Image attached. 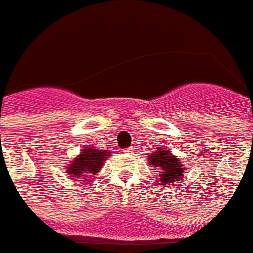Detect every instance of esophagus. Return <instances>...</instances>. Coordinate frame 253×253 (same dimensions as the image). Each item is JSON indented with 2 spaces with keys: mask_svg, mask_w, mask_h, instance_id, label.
<instances>
[{
  "mask_svg": "<svg viewBox=\"0 0 253 253\" xmlns=\"http://www.w3.org/2000/svg\"><path fill=\"white\" fill-rule=\"evenodd\" d=\"M123 152L127 153V154H131V153H133V152H135V150H133V148H127V149H125V150H123Z\"/></svg>",
  "mask_w": 253,
  "mask_h": 253,
  "instance_id": "esophagus-1",
  "label": "esophagus"
}]
</instances>
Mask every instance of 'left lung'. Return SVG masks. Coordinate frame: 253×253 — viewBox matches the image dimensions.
Listing matches in <instances>:
<instances>
[{
	"instance_id": "8db88e82",
	"label": "left lung",
	"mask_w": 253,
	"mask_h": 253,
	"mask_svg": "<svg viewBox=\"0 0 253 253\" xmlns=\"http://www.w3.org/2000/svg\"><path fill=\"white\" fill-rule=\"evenodd\" d=\"M149 163L158 169L156 172H158L159 181L162 182L161 185L176 184V181L184 179L185 172L181 166V162L163 148H158V150L153 153L149 157Z\"/></svg>"
}]
</instances>
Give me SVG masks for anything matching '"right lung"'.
Instances as JSON below:
<instances>
[{
    "label": "right lung",
    "mask_w": 253,
    "mask_h": 253,
    "mask_svg": "<svg viewBox=\"0 0 253 253\" xmlns=\"http://www.w3.org/2000/svg\"><path fill=\"white\" fill-rule=\"evenodd\" d=\"M110 154L108 150H96L92 148H87L81 152V156L76 158L73 162L67 167V175L73 177V180L84 181L96 175L101 169L103 161Z\"/></svg>",
    "instance_id": "1"
}]
</instances>
